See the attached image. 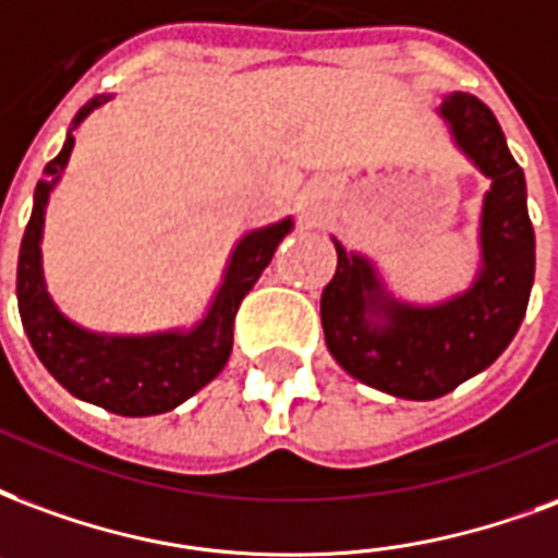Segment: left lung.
<instances>
[{
  "mask_svg": "<svg viewBox=\"0 0 558 558\" xmlns=\"http://www.w3.org/2000/svg\"><path fill=\"white\" fill-rule=\"evenodd\" d=\"M440 114L456 142L490 177L482 209V275L476 287L444 307L387 304V325L369 328L375 275L340 242L337 271L322 290L325 342L342 369L399 399H437L456 390L506 352L530 304L535 230L526 209L523 168L509 153L494 111L473 94H449Z\"/></svg>",
  "mask_w": 558,
  "mask_h": 558,
  "instance_id": "8db88e82",
  "label": "left lung"
}]
</instances>
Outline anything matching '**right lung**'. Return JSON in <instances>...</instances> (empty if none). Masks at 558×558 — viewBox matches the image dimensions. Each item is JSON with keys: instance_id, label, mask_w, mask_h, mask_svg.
<instances>
[{"instance_id": "add662e5", "label": "right lung", "mask_w": 558, "mask_h": 558, "mask_svg": "<svg viewBox=\"0 0 558 558\" xmlns=\"http://www.w3.org/2000/svg\"><path fill=\"white\" fill-rule=\"evenodd\" d=\"M100 102H106V97L82 106L76 123ZM70 150H73V130L68 132V142L59 156L47 162L44 180L35 189V206H32V218L20 245V263H16L20 319L40 363L73 396L121 416L165 414L185 402L189 396H195L225 369L230 349H233V322H236L239 304L257 283L280 239L290 233L292 221L287 218L275 227L247 233L239 242L227 268L225 287L218 290L206 319L192 333L97 337L64 319L52 307L40 280L44 209H47L49 189L59 180L61 168L68 165Z\"/></svg>"}]
</instances>
